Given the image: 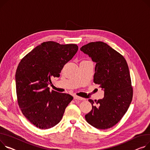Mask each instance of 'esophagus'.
I'll list each match as a JSON object with an SVG mask.
<instances>
[{
  "label": "esophagus",
  "instance_id": "obj_1",
  "mask_svg": "<svg viewBox=\"0 0 150 150\" xmlns=\"http://www.w3.org/2000/svg\"><path fill=\"white\" fill-rule=\"evenodd\" d=\"M74 98L75 99H76V100L83 101V100H84V98H81V97H79V96H76V95H75V96H74Z\"/></svg>",
  "mask_w": 150,
  "mask_h": 150
}]
</instances>
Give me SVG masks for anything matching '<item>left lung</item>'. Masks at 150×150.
Wrapping results in <instances>:
<instances>
[{
    "label": "left lung",
    "mask_w": 150,
    "mask_h": 150,
    "mask_svg": "<svg viewBox=\"0 0 150 150\" xmlns=\"http://www.w3.org/2000/svg\"><path fill=\"white\" fill-rule=\"evenodd\" d=\"M96 63L93 82L100 85L104 96L85 115L86 121L101 129L116 125L125 114L133 98L129 69L124 57L102 42L89 43L80 48Z\"/></svg>",
    "instance_id": "obj_1"
}]
</instances>
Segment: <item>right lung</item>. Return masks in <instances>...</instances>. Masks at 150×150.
<instances>
[{
	"mask_svg": "<svg viewBox=\"0 0 150 150\" xmlns=\"http://www.w3.org/2000/svg\"><path fill=\"white\" fill-rule=\"evenodd\" d=\"M75 44L49 41L35 47L20 62L16 73L17 101L28 120L48 129L58 124L73 99L69 94L50 91L52 77H59L64 65L78 51Z\"/></svg>",
	"mask_w": 150,
	"mask_h": 150,
	"instance_id": "1",
	"label": "right lung"
}]
</instances>
